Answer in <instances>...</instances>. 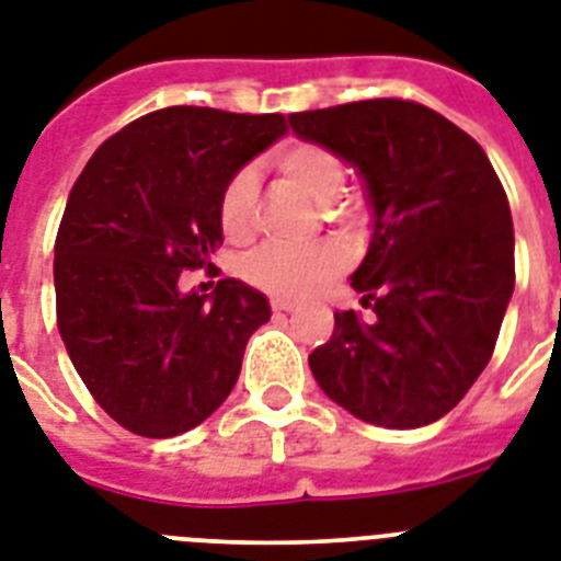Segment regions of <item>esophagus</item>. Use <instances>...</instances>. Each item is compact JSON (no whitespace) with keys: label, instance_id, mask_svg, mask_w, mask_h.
<instances>
[{"label":"esophagus","instance_id":"34e87169","mask_svg":"<svg viewBox=\"0 0 561 561\" xmlns=\"http://www.w3.org/2000/svg\"><path fill=\"white\" fill-rule=\"evenodd\" d=\"M272 309H275L277 314H284V312H295V304H291V300H280V298H275L272 300Z\"/></svg>","mask_w":561,"mask_h":561}]
</instances>
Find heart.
I'll use <instances>...</instances> for the list:
<instances>
[{
	"mask_svg": "<svg viewBox=\"0 0 561 561\" xmlns=\"http://www.w3.org/2000/svg\"><path fill=\"white\" fill-rule=\"evenodd\" d=\"M275 169L318 208H330L344 194L346 169L341 157L330 148L314 142H289L275 154ZM254 211H257V178L252 169L234 171L217 206L226 238L238 243L247 240L254 231ZM341 266H344V254L330 243L312 249L266 247L249 261L247 275L254 286L277 298H307L323 284H330Z\"/></svg>",
	"mask_w": 561,
	"mask_h": 561,
	"instance_id": "heart-1",
	"label": "heart"
}]
</instances>
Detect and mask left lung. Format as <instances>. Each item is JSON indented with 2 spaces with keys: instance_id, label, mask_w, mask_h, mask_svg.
<instances>
[{
  "instance_id": "left-lung-1",
  "label": "left lung",
  "mask_w": 561,
  "mask_h": 561,
  "mask_svg": "<svg viewBox=\"0 0 561 561\" xmlns=\"http://www.w3.org/2000/svg\"><path fill=\"white\" fill-rule=\"evenodd\" d=\"M364 180L373 234L350 275L360 307L309 355L355 419L413 430L447 415L488 367L513 280L507 194L479 142L427 105L364 100L289 117Z\"/></svg>"
}]
</instances>
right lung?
Instances as JSON below:
<instances>
[{"label":"right lung","instance_id":"add662e5","mask_svg":"<svg viewBox=\"0 0 561 561\" xmlns=\"http://www.w3.org/2000/svg\"><path fill=\"white\" fill-rule=\"evenodd\" d=\"M284 134L280 114L171 105L105 140L68 194L54 247L59 335L96 404L137 436L206 421L270 321L266 295L243 280L201 295L180 272L211 266L226 183Z\"/></svg>","mask_w":561,"mask_h":561}]
</instances>
